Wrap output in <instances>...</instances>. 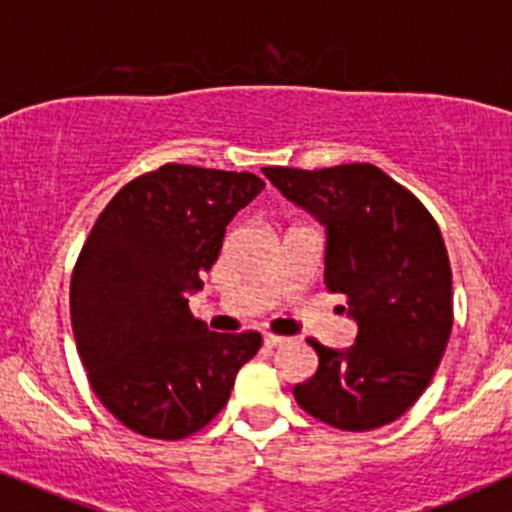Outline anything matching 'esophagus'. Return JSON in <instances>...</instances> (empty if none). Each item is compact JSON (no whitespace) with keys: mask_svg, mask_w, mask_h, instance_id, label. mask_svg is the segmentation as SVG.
Wrapping results in <instances>:
<instances>
[{"mask_svg":"<svg viewBox=\"0 0 512 512\" xmlns=\"http://www.w3.org/2000/svg\"><path fill=\"white\" fill-rule=\"evenodd\" d=\"M285 342H287V337L272 335V332H265V345L267 347H280V345H285Z\"/></svg>","mask_w":512,"mask_h":512,"instance_id":"34e87169","label":"esophagus"}]
</instances>
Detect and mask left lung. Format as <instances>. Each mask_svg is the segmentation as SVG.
Masks as SVG:
<instances>
[{
	"label": "left lung",
	"instance_id": "left-lung-1",
	"mask_svg": "<svg viewBox=\"0 0 512 512\" xmlns=\"http://www.w3.org/2000/svg\"><path fill=\"white\" fill-rule=\"evenodd\" d=\"M327 227L325 285L357 320L350 350L307 337L320 365L292 388L297 405L337 430L398 420L423 395L453 330V272L428 207L375 165L262 167Z\"/></svg>",
	"mask_w": 512,
	"mask_h": 512
}]
</instances>
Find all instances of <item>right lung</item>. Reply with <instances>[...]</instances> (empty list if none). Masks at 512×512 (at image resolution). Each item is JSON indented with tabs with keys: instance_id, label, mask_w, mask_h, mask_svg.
Masks as SVG:
<instances>
[{
	"instance_id": "1",
	"label": "right lung",
	"mask_w": 512,
	"mask_h": 512,
	"mask_svg": "<svg viewBox=\"0 0 512 512\" xmlns=\"http://www.w3.org/2000/svg\"><path fill=\"white\" fill-rule=\"evenodd\" d=\"M265 182L252 172L162 165L122 187L84 240L69 285L74 342L99 403L145 438L200 433L230 400L262 335L210 332L187 292Z\"/></svg>"
}]
</instances>
